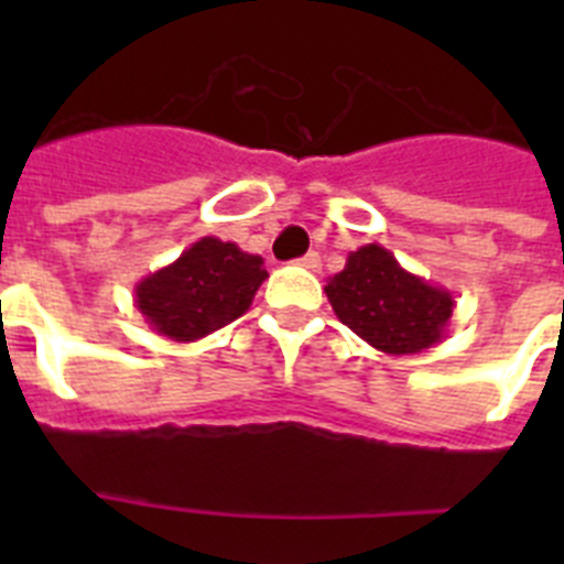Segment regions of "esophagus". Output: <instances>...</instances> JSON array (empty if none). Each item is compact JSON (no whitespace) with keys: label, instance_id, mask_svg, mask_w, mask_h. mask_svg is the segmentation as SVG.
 Instances as JSON below:
<instances>
[{"label":"esophagus","instance_id":"34e87169","mask_svg":"<svg viewBox=\"0 0 564 564\" xmlns=\"http://www.w3.org/2000/svg\"><path fill=\"white\" fill-rule=\"evenodd\" d=\"M299 265L307 268V271H318V268H322V257H318L316 251H311V253H305V257L299 259Z\"/></svg>","mask_w":564,"mask_h":564}]
</instances>
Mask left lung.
<instances>
[{
  "label": "left lung",
  "instance_id": "8db88e82",
  "mask_svg": "<svg viewBox=\"0 0 564 564\" xmlns=\"http://www.w3.org/2000/svg\"><path fill=\"white\" fill-rule=\"evenodd\" d=\"M333 313L358 338L390 356L423 352L446 338L455 296L406 271L378 242L350 251L325 285Z\"/></svg>",
  "mask_w": 564,
  "mask_h": 564
}]
</instances>
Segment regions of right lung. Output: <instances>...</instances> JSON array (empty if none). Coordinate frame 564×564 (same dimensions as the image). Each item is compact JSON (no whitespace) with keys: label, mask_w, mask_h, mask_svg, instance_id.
<instances>
[{"label":"right lung","mask_w":564,"mask_h":564,"mask_svg":"<svg viewBox=\"0 0 564 564\" xmlns=\"http://www.w3.org/2000/svg\"><path fill=\"white\" fill-rule=\"evenodd\" d=\"M265 276L262 257L237 242L200 237L172 265L134 285V307L158 336L197 341L242 316Z\"/></svg>","instance_id":"1"}]
</instances>
